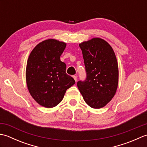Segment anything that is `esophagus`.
Instances as JSON below:
<instances>
[{
  "label": "esophagus",
  "instance_id": "obj_1",
  "mask_svg": "<svg viewBox=\"0 0 147 147\" xmlns=\"http://www.w3.org/2000/svg\"><path fill=\"white\" fill-rule=\"evenodd\" d=\"M73 78H74V80H75V82H76V81H77V78H77V76H73Z\"/></svg>",
  "mask_w": 147,
  "mask_h": 147
}]
</instances>
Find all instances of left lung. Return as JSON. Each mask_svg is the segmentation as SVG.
<instances>
[{
	"instance_id": "8db88e82",
	"label": "left lung",
	"mask_w": 147,
	"mask_h": 147,
	"mask_svg": "<svg viewBox=\"0 0 147 147\" xmlns=\"http://www.w3.org/2000/svg\"><path fill=\"white\" fill-rule=\"evenodd\" d=\"M85 63L86 79L77 86L84 100L93 109L104 107L114 97L118 86L116 56L109 43L93 38L79 44Z\"/></svg>"
}]
</instances>
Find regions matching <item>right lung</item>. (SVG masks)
Here are the masks:
<instances>
[{
	"label": "right lung",
	"instance_id": "right-lung-1",
	"mask_svg": "<svg viewBox=\"0 0 147 147\" xmlns=\"http://www.w3.org/2000/svg\"><path fill=\"white\" fill-rule=\"evenodd\" d=\"M66 43L55 39L39 43L27 61L26 81L33 99L47 108L54 107L64 98L75 81L65 73L66 65L60 59Z\"/></svg>",
	"mask_w": 147,
	"mask_h": 147
}]
</instances>
